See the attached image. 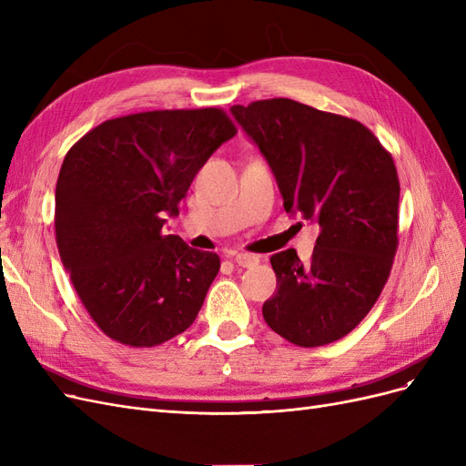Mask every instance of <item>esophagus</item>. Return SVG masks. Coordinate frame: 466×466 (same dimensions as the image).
<instances>
[{
  "instance_id": "esophagus-1",
  "label": "esophagus",
  "mask_w": 466,
  "mask_h": 466,
  "mask_svg": "<svg viewBox=\"0 0 466 466\" xmlns=\"http://www.w3.org/2000/svg\"><path fill=\"white\" fill-rule=\"evenodd\" d=\"M233 260H235V264L243 266V268H252V266H257L260 262L258 257L248 255V252H238V255L233 257Z\"/></svg>"
}]
</instances>
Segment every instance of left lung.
<instances>
[{"label":"left lung","instance_id":"1","mask_svg":"<svg viewBox=\"0 0 466 466\" xmlns=\"http://www.w3.org/2000/svg\"><path fill=\"white\" fill-rule=\"evenodd\" d=\"M231 115L270 165L288 214L320 228L309 264L293 248L270 257L278 286L264 320L301 348L340 340L371 311L397 255L390 153L361 122L291 98L235 105Z\"/></svg>","mask_w":466,"mask_h":466}]
</instances>
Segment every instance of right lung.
Returning <instances> with one entry per match:
<instances>
[{"mask_svg": "<svg viewBox=\"0 0 466 466\" xmlns=\"http://www.w3.org/2000/svg\"><path fill=\"white\" fill-rule=\"evenodd\" d=\"M235 134L221 108L149 110L98 124L66 153L56 243L81 303L112 340L159 346L198 315L219 257L163 235V225Z\"/></svg>", "mask_w": 466, "mask_h": 466, "instance_id": "right-lung-1", "label": "right lung"}]
</instances>
